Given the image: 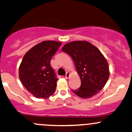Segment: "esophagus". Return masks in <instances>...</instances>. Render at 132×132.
<instances>
[{"label":"esophagus","mask_w":132,"mask_h":132,"mask_svg":"<svg viewBox=\"0 0 132 132\" xmlns=\"http://www.w3.org/2000/svg\"><path fill=\"white\" fill-rule=\"evenodd\" d=\"M69 75H70V74H69V72H67L66 74V75H65V78H66V79H68L69 77Z\"/></svg>","instance_id":"esophagus-1"}]
</instances>
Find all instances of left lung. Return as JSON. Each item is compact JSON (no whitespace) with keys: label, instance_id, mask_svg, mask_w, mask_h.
I'll list each match as a JSON object with an SVG mask.
<instances>
[{"label":"left lung","instance_id":"obj_1","mask_svg":"<svg viewBox=\"0 0 132 132\" xmlns=\"http://www.w3.org/2000/svg\"><path fill=\"white\" fill-rule=\"evenodd\" d=\"M62 51L72 57L81 79V86L73 93L82 98L96 95L104 87L109 78L106 59L95 46L85 40L67 43Z\"/></svg>","mask_w":132,"mask_h":132}]
</instances>
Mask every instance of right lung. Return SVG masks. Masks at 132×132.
<instances>
[{
  "instance_id": "obj_1",
  "label": "right lung",
  "mask_w": 132,
  "mask_h": 132,
  "mask_svg": "<svg viewBox=\"0 0 132 132\" xmlns=\"http://www.w3.org/2000/svg\"><path fill=\"white\" fill-rule=\"evenodd\" d=\"M61 42L43 41L26 53L19 69L20 80L25 88L37 98H46L54 93L56 77L51 66V59L56 53Z\"/></svg>"
}]
</instances>
